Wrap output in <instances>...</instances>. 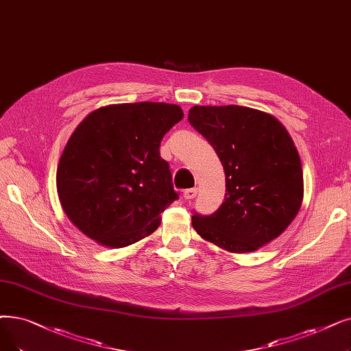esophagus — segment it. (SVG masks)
Segmentation results:
<instances>
[{"label": "esophagus", "instance_id": "esophagus-1", "mask_svg": "<svg viewBox=\"0 0 351 351\" xmlns=\"http://www.w3.org/2000/svg\"><path fill=\"white\" fill-rule=\"evenodd\" d=\"M196 193H197L196 188H189V189L184 191V197L189 201V199H193V197L196 196Z\"/></svg>", "mask_w": 351, "mask_h": 351}]
</instances>
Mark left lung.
<instances>
[{"mask_svg":"<svg viewBox=\"0 0 351 351\" xmlns=\"http://www.w3.org/2000/svg\"><path fill=\"white\" fill-rule=\"evenodd\" d=\"M189 123L215 149L225 197L210 215L195 212L202 238L231 252H251L284 232L302 201L298 152L280 121L243 106H193Z\"/></svg>","mask_w":351,"mask_h":351,"instance_id":"1","label":"left lung"}]
</instances>
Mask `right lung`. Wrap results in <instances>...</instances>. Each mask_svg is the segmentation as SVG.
<instances>
[{
	"label": "right lung",
	"mask_w": 351,
	"mask_h": 351,
	"mask_svg": "<svg viewBox=\"0 0 351 351\" xmlns=\"http://www.w3.org/2000/svg\"><path fill=\"white\" fill-rule=\"evenodd\" d=\"M182 117L176 104H110L75 128L58 162L57 192L84 235L121 248L156 231L179 197L159 147Z\"/></svg>",
	"instance_id": "right-lung-1"
}]
</instances>
